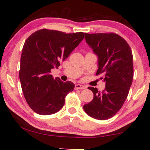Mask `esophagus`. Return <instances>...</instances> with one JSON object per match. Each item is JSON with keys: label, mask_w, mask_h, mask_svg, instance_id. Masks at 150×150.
<instances>
[{"label": "esophagus", "mask_w": 150, "mask_h": 150, "mask_svg": "<svg viewBox=\"0 0 150 150\" xmlns=\"http://www.w3.org/2000/svg\"><path fill=\"white\" fill-rule=\"evenodd\" d=\"M85 86L82 85H80V84H77V85H75V89H85Z\"/></svg>", "instance_id": "obj_1"}]
</instances>
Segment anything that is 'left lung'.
Wrapping results in <instances>:
<instances>
[{
	"label": "left lung",
	"instance_id": "obj_1",
	"mask_svg": "<svg viewBox=\"0 0 150 150\" xmlns=\"http://www.w3.org/2000/svg\"><path fill=\"white\" fill-rule=\"evenodd\" d=\"M85 39L98 57L96 74H102L105 89L99 91L89 87L93 98L83 108L88 115L98 120L113 117L122 107L133 79V57L126 41L117 34L85 33Z\"/></svg>",
	"mask_w": 150,
	"mask_h": 150
}]
</instances>
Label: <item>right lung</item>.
Here are the masks:
<instances>
[{"label":"right lung","mask_w":150,"mask_h":150,"mask_svg":"<svg viewBox=\"0 0 150 150\" xmlns=\"http://www.w3.org/2000/svg\"><path fill=\"white\" fill-rule=\"evenodd\" d=\"M84 38L83 32L65 33L41 29L24 42L20 59V81L24 96L30 108L42 115L61 110L65 96L74 89L71 81L54 79L51 69L58 68Z\"/></svg>","instance_id":"right-lung-1"}]
</instances>
